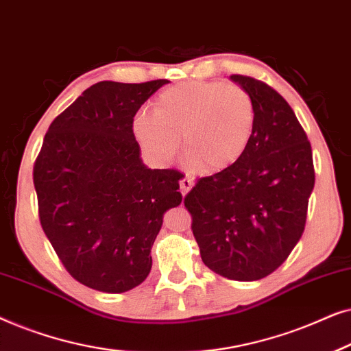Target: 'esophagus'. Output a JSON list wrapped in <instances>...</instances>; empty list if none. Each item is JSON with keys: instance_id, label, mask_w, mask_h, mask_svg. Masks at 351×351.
Returning a JSON list of instances; mask_svg holds the SVG:
<instances>
[{"instance_id": "1", "label": "esophagus", "mask_w": 351, "mask_h": 351, "mask_svg": "<svg viewBox=\"0 0 351 351\" xmlns=\"http://www.w3.org/2000/svg\"><path fill=\"white\" fill-rule=\"evenodd\" d=\"M193 184H195L193 179H191L190 176H185L184 179L180 180V193L185 196L191 190V186H193Z\"/></svg>"}]
</instances>
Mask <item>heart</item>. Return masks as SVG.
Instances as JSON below:
<instances>
[{"label": "heart", "mask_w": 351, "mask_h": 351, "mask_svg": "<svg viewBox=\"0 0 351 351\" xmlns=\"http://www.w3.org/2000/svg\"><path fill=\"white\" fill-rule=\"evenodd\" d=\"M256 128V105L241 86L223 81H185L158 95L153 112H138L134 136L160 165L179 152L201 171L233 166L247 150Z\"/></svg>", "instance_id": "heart-1"}]
</instances>
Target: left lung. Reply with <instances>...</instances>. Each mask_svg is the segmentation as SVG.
I'll return each mask as SVG.
<instances>
[{
  "label": "left lung",
  "mask_w": 351,
  "mask_h": 351,
  "mask_svg": "<svg viewBox=\"0 0 351 351\" xmlns=\"http://www.w3.org/2000/svg\"><path fill=\"white\" fill-rule=\"evenodd\" d=\"M230 78L256 105L252 141L233 166L196 180L184 204L204 265L228 280L256 281L275 271L304 233L313 155L281 94L252 76Z\"/></svg>",
  "instance_id": "left-lung-1"
}]
</instances>
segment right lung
Returning a JSON list of instances; mask_svg holds the SVG:
<instances>
[{
  "mask_svg": "<svg viewBox=\"0 0 351 351\" xmlns=\"http://www.w3.org/2000/svg\"><path fill=\"white\" fill-rule=\"evenodd\" d=\"M167 80L100 81L47 129L33 184L38 214L65 270L81 285L126 292L152 270L162 215L180 204L176 169H147L132 124Z\"/></svg>",
  "mask_w": 351,
  "mask_h": 351,
  "instance_id": "obj_1",
  "label": "right lung"
}]
</instances>
